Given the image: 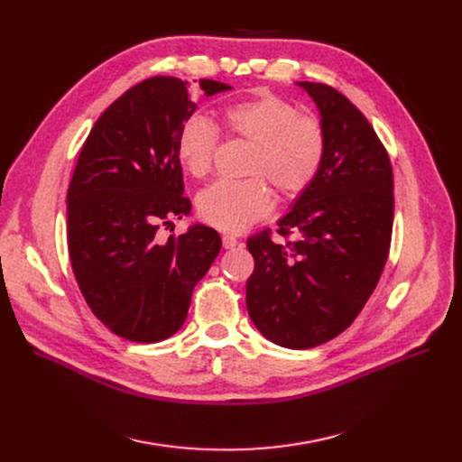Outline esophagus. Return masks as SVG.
Returning a JSON list of instances; mask_svg holds the SVG:
<instances>
[{"mask_svg":"<svg viewBox=\"0 0 462 462\" xmlns=\"http://www.w3.org/2000/svg\"><path fill=\"white\" fill-rule=\"evenodd\" d=\"M237 244H239V241L232 234H225L223 236V247L225 249H234Z\"/></svg>","mask_w":462,"mask_h":462,"instance_id":"obj_1","label":"esophagus"}]
</instances>
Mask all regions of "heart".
Listing matches in <instances>:
<instances>
[{"instance_id": "obj_1", "label": "heart", "mask_w": 462, "mask_h": 462, "mask_svg": "<svg viewBox=\"0 0 462 462\" xmlns=\"http://www.w3.org/2000/svg\"><path fill=\"white\" fill-rule=\"evenodd\" d=\"M221 121L230 136L251 142L244 181L218 180L199 194V213L206 223L225 232H241L273 209L270 181L282 197L294 199L317 180L326 134L319 119L301 116L298 106L273 93L226 105ZM218 131L206 116L187 117L178 133L176 153L194 178H204L213 164Z\"/></svg>"}]
</instances>
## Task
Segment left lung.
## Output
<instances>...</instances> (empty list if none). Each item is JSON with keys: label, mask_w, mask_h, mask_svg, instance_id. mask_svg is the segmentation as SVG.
Masks as SVG:
<instances>
[{"label": "left lung", "mask_w": 462, "mask_h": 462, "mask_svg": "<svg viewBox=\"0 0 462 462\" xmlns=\"http://www.w3.org/2000/svg\"><path fill=\"white\" fill-rule=\"evenodd\" d=\"M320 112L326 155L320 172L270 230L247 239L254 272L247 310L272 343L303 350L343 333L367 303L390 253L393 170L373 125L326 84L296 82Z\"/></svg>", "instance_id": "obj_1"}]
</instances>
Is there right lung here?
<instances>
[{
	"label": "right lung",
	"mask_w": 462,
	"mask_h": 462,
	"mask_svg": "<svg viewBox=\"0 0 462 462\" xmlns=\"http://www.w3.org/2000/svg\"><path fill=\"white\" fill-rule=\"evenodd\" d=\"M206 97L232 89L200 80ZM197 110L189 82L153 77L95 121L67 190V241L80 292L110 331L159 343L185 322L192 290L221 251V236L192 225L157 236L190 213L176 140Z\"/></svg>",
	"instance_id": "right-lung-1"
}]
</instances>
